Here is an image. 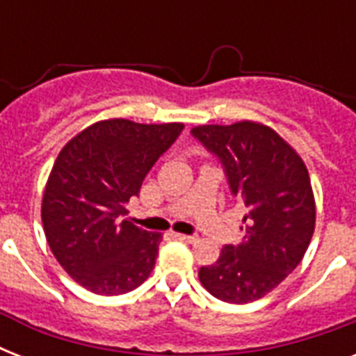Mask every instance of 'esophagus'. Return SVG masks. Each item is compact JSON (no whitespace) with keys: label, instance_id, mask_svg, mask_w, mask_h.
<instances>
[{"label":"esophagus","instance_id":"1","mask_svg":"<svg viewBox=\"0 0 356 356\" xmlns=\"http://www.w3.org/2000/svg\"><path fill=\"white\" fill-rule=\"evenodd\" d=\"M173 236L177 238V240H181V242H186V243H194L195 240H197V236H194V234H181V233H173Z\"/></svg>","mask_w":356,"mask_h":356}]
</instances>
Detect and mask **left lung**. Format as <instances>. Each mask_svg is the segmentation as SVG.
<instances>
[{
    "mask_svg": "<svg viewBox=\"0 0 356 356\" xmlns=\"http://www.w3.org/2000/svg\"><path fill=\"white\" fill-rule=\"evenodd\" d=\"M192 134L220 156L245 211L242 242L223 245L216 262L201 268L200 281L222 301L251 303L279 286L309 248L316 225L309 170L298 151L264 123L197 125Z\"/></svg>",
    "mask_w": 356,
    "mask_h": 356,
    "instance_id": "8db88e82",
    "label": "left lung"
}]
</instances>
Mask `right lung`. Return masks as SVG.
Here are the masks:
<instances>
[{"label":"right lung","instance_id":"right-lung-1","mask_svg":"<svg viewBox=\"0 0 356 356\" xmlns=\"http://www.w3.org/2000/svg\"><path fill=\"white\" fill-rule=\"evenodd\" d=\"M183 127L102 120L58 153L42 195V225L58 264L86 290L131 292L155 268L162 234L123 220L125 205Z\"/></svg>","mask_w":356,"mask_h":356}]
</instances>
